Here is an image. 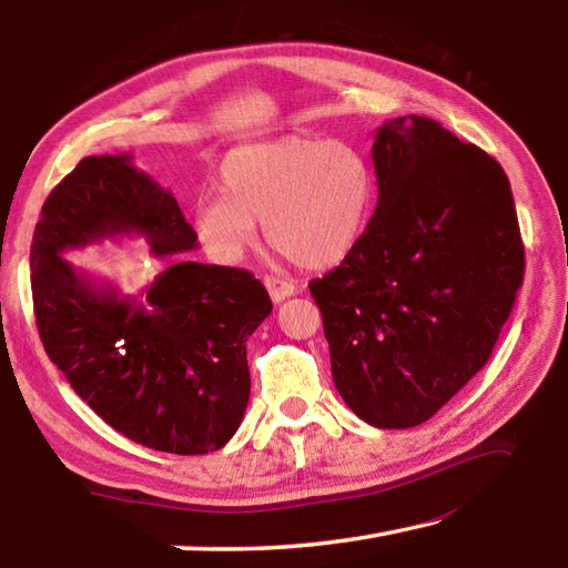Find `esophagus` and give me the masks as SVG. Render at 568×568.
<instances>
[{
  "label": "esophagus",
  "mask_w": 568,
  "mask_h": 568,
  "mask_svg": "<svg viewBox=\"0 0 568 568\" xmlns=\"http://www.w3.org/2000/svg\"><path fill=\"white\" fill-rule=\"evenodd\" d=\"M265 287H268L271 300L275 305L297 293V285L293 281H285V277H275V275H265Z\"/></svg>",
  "instance_id": "1"
}]
</instances>
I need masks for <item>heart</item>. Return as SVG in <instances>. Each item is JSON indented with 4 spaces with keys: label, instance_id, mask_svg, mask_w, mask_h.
<instances>
[{
    "label": "heart",
    "instance_id": "1",
    "mask_svg": "<svg viewBox=\"0 0 568 568\" xmlns=\"http://www.w3.org/2000/svg\"><path fill=\"white\" fill-rule=\"evenodd\" d=\"M221 196L192 204V226L219 261L243 258L265 236L303 268H327L357 248L372 219L376 176L342 140L285 135L239 144L219 166Z\"/></svg>",
    "mask_w": 568,
    "mask_h": 568
}]
</instances>
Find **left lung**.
I'll use <instances>...</instances> for the list:
<instances>
[{
    "label": "left lung",
    "mask_w": 568,
    "mask_h": 568,
    "mask_svg": "<svg viewBox=\"0 0 568 568\" xmlns=\"http://www.w3.org/2000/svg\"><path fill=\"white\" fill-rule=\"evenodd\" d=\"M364 236L310 283L332 379L376 428H414L490 359L525 275L503 166L424 115L386 120Z\"/></svg>",
    "instance_id": "1"
}]
</instances>
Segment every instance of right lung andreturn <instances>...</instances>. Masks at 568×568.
I'll use <instances>...</instances> for the list:
<instances>
[{"mask_svg":"<svg viewBox=\"0 0 568 568\" xmlns=\"http://www.w3.org/2000/svg\"><path fill=\"white\" fill-rule=\"evenodd\" d=\"M142 235L168 268L140 298L85 276L62 253ZM196 233L170 189L130 154L78 162L31 241L39 337L73 392L122 436L162 453L224 448L248 406L246 342L273 303L248 271L186 258Z\"/></svg>","mask_w":568,"mask_h":568,"instance_id":"1","label":"right lung"}]
</instances>
